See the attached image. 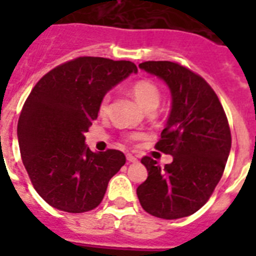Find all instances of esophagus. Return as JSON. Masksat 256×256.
Here are the masks:
<instances>
[{"mask_svg":"<svg viewBox=\"0 0 256 256\" xmlns=\"http://www.w3.org/2000/svg\"><path fill=\"white\" fill-rule=\"evenodd\" d=\"M126 160H128V162H132V164H136V162H138V160H136V156H132V154H128V156H126Z\"/></svg>","mask_w":256,"mask_h":256,"instance_id":"obj_1","label":"esophagus"}]
</instances>
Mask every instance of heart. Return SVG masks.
Instances as JSON below:
<instances>
[{
	"mask_svg": "<svg viewBox=\"0 0 256 256\" xmlns=\"http://www.w3.org/2000/svg\"><path fill=\"white\" fill-rule=\"evenodd\" d=\"M132 96L136 98V100L142 106V108L146 110V112H154L158 104L160 102V88L154 84L150 80H140V81H136L134 85L130 88ZM108 100H110V96L106 94V96L100 100V114H104L108 112ZM132 140H138L140 138V134H132L130 136Z\"/></svg>",
	"mask_w": 256,
	"mask_h": 256,
	"instance_id": "obj_1",
	"label": "heart"
}]
</instances>
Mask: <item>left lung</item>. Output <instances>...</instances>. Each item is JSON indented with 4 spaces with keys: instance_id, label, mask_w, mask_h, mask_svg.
I'll use <instances>...</instances> for the list:
<instances>
[{
    "instance_id": "1",
    "label": "left lung",
    "mask_w": 256,
    "mask_h": 256,
    "mask_svg": "<svg viewBox=\"0 0 256 256\" xmlns=\"http://www.w3.org/2000/svg\"><path fill=\"white\" fill-rule=\"evenodd\" d=\"M140 68L170 88L171 112L156 148L172 156V162L160 168L144 156L148 174L136 195L156 218H184L208 200L222 178L231 148L227 116L211 86L190 69L170 61L142 62Z\"/></svg>"
}]
</instances>
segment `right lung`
I'll list each match as a JSON object with an SVG mask.
<instances>
[{"label":"right lung","instance_id":"right-lung-1","mask_svg":"<svg viewBox=\"0 0 256 256\" xmlns=\"http://www.w3.org/2000/svg\"><path fill=\"white\" fill-rule=\"evenodd\" d=\"M136 72L130 61L80 57L50 70L29 94L18 120L20 152L36 191L54 208L86 212L102 202L126 158L92 152L85 132L104 94Z\"/></svg>","mask_w":256,"mask_h":256}]
</instances>
